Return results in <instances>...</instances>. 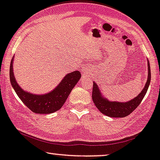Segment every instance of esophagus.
Here are the masks:
<instances>
[{
    "label": "esophagus",
    "instance_id": "34e87169",
    "mask_svg": "<svg viewBox=\"0 0 160 160\" xmlns=\"http://www.w3.org/2000/svg\"><path fill=\"white\" fill-rule=\"evenodd\" d=\"M82 73H83V77H86L88 74V72L87 71V69H86V68H83V69H82Z\"/></svg>",
    "mask_w": 160,
    "mask_h": 160
}]
</instances>
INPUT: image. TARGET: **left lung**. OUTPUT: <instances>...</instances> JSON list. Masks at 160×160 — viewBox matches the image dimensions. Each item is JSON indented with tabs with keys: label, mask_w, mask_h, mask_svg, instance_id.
Listing matches in <instances>:
<instances>
[{
	"label": "left lung",
	"mask_w": 160,
	"mask_h": 160,
	"mask_svg": "<svg viewBox=\"0 0 160 160\" xmlns=\"http://www.w3.org/2000/svg\"><path fill=\"white\" fill-rule=\"evenodd\" d=\"M147 61H148V78H147L146 85L141 92L137 97L128 102H120L109 101L107 98L105 97L103 93H102L98 85L93 82L92 99L96 107L105 116L112 117V118H121V117L123 118V117L129 116L138 108L146 95L151 82L150 64L148 60H147Z\"/></svg>",
	"instance_id": "8db88e82"
}]
</instances>
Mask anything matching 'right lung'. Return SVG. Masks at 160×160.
<instances>
[{"label":"right lung","instance_id":"right-lung-1","mask_svg":"<svg viewBox=\"0 0 160 160\" xmlns=\"http://www.w3.org/2000/svg\"><path fill=\"white\" fill-rule=\"evenodd\" d=\"M14 57L10 64V82L19 98L32 112L39 114L52 113L65 103L72 89L81 78L79 71L68 73L58 86L50 92L44 94H35L23 90L17 82L13 69Z\"/></svg>","mask_w":160,"mask_h":160}]
</instances>
